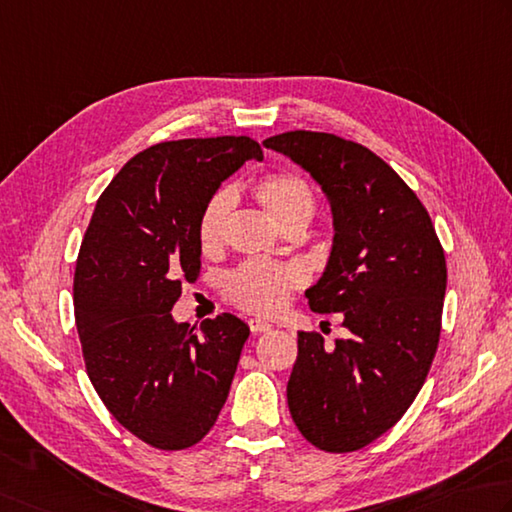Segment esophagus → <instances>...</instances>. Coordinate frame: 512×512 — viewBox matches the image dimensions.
Wrapping results in <instances>:
<instances>
[{"instance_id":"34e87169","label":"esophagus","mask_w":512,"mask_h":512,"mask_svg":"<svg viewBox=\"0 0 512 512\" xmlns=\"http://www.w3.org/2000/svg\"><path fill=\"white\" fill-rule=\"evenodd\" d=\"M248 326H250V330H253V333H257V335H259V333H266V330L273 328V326H270V324L266 322V319H259V317L250 319Z\"/></svg>"}]
</instances>
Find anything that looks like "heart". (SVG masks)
<instances>
[{"label": "heart", "mask_w": 512, "mask_h": 512, "mask_svg": "<svg viewBox=\"0 0 512 512\" xmlns=\"http://www.w3.org/2000/svg\"><path fill=\"white\" fill-rule=\"evenodd\" d=\"M257 199L264 204L275 222L286 228L308 224L315 213V193L302 175L279 170L259 179L255 186ZM235 206L230 188H219L208 197L197 222V242L204 253H217L224 246L226 222ZM302 275L297 268L273 262H246L226 277L224 290L228 299L239 308L259 315H273L286 304L290 290L299 286Z\"/></svg>", "instance_id": "b5f03b06"}]
</instances>
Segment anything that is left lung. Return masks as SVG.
I'll list each match as a JSON object with an SVG mask.
<instances>
[{
    "label": "left lung",
    "mask_w": 512,
    "mask_h": 512,
    "mask_svg": "<svg viewBox=\"0 0 512 512\" xmlns=\"http://www.w3.org/2000/svg\"><path fill=\"white\" fill-rule=\"evenodd\" d=\"M264 146L302 166L328 199L333 246L306 297L315 313H342L350 330L333 346L297 333L290 415L313 446L353 453L393 428L426 382L442 330L444 250L424 204L373 150L313 130Z\"/></svg>",
    "instance_id": "obj_1"
}]
</instances>
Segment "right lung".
Segmentation results:
<instances>
[{"instance_id":"obj_1","label":"right lung","mask_w":512,"mask_h":512,"mask_svg":"<svg viewBox=\"0 0 512 512\" xmlns=\"http://www.w3.org/2000/svg\"><path fill=\"white\" fill-rule=\"evenodd\" d=\"M248 159L250 137L155 144L97 199L75 268V322L90 382L119 424L162 450L195 446L217 422L250 328L224 313L193 333L175 322L202 264L197 222Z\"/></svg>"}]
</instances>
